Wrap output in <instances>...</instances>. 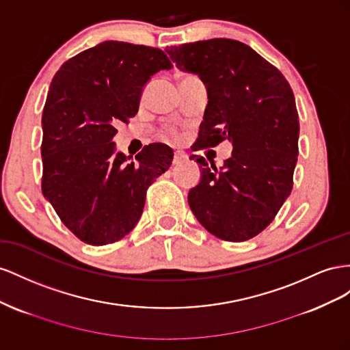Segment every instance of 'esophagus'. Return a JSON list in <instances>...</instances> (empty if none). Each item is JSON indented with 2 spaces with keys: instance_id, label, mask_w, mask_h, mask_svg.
<instances>
[{
  "instance_id": "obj_1",
  "label": "esophagus",
  "mask_w": 350,
  "mask_h": 350,
  "mask_svg": "<svg viewBox=\"0 0 350 350\" xmlns=\"http://www.w3.org/2000/svg\"><path fill=\"white\" fill-rule=\"evenodd\" d=\"M187 159V155L182 151H176L174 152V158H173V164H180L183 161H186Z\"/></svg>"
}]
</instances>
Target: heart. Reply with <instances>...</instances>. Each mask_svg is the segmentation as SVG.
Here are the masks:
<instances>
[{"label":"heart","instance_id":"1","mask_svg":"<svg viewBox=\"0 0 350 350\" xmlns=\"http://www.w3.org/2000/svg\"><path fill=\"white\" fill-rule=\"evenodd\" d=\"M189 77H193V76H191V75H185V76H182V79H189ZM180 79V81H182Z\"/></svg>","mask_w":350,"mask_h":350}]
</instances>
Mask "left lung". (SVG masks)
I'll use <instances>...</instances> for the list:
<instances>
[{
  "mask_svg": "<svg viewBox=\"0 0 350 350\" xmlns=\"http://www.w3.org/2000/svg\"><path fill=\"white\" fill-rule=\"evenodd\" d=\"M176 66L204 82L208 105L193 151L233 145L217 168L191 155L201 182L189 191L192 213L227 242H245L273 221L293 187L299 117L292 88L251 46L215 38L165 49Z\"/></svg>",
  "mask_w": 350,
  "mask_h": 350,
  "instance_id": "left-lung-1",
  "label": "left lung"
}]
</instances>
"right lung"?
<instances>
[{
	"mask_svg": "<svg viewBox=\"0 0 350 350\" xmlns=\"http://www.w3.org/2000/svg\"><path fill=\"white\" fill-rule=\"evenodd\" d=\"M173 64L159 48L105 41L59 67L42 113V193L82 242L114 243L133 230L146 191L173 161L164 144L135 159L116 152L118 123L139 109L144 86Z\"/></svg>",
	"mask_w": 350,
	"mask_h": 350,
	"instance_id": "right-lung-1",
	"label": "right lung"
}]
</instances>
